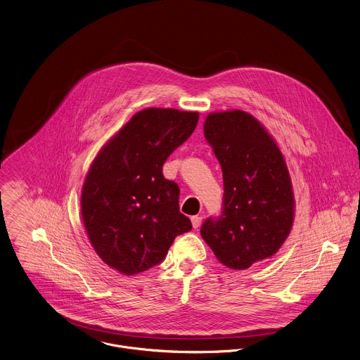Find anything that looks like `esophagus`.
Instances as JSON below:
<instances>
[{"label":"esophagus","mask_w":360,"mask_h":360,"mask_svg":"<svg viewBox=\"0 0 360 360\" xmlns=\"http://www.w3.org/2000/svg\"><path fill=\"white\" fill-rule=\"evenodd\" d=\"M191 221H192V226L196 229V228H199L200 224H202V217L193 216L191 218Z\"/></svg>","instance_id":"esophagus-1"}]
</instances>
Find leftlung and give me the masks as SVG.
Returning a JSON list of instances; mask_svg holds the SVG:
<instances>
[{"mask_svg":"<svg viewBox=\"0 0 360 360\" xmlns=\"http://www.w3.org/2000/svg\"><path fill=\"white\" fill-rule=\"evenodd\" d=\"M203 131L221 164L224 210L200 233L221 264L246 270L273 257L290 233L295 196L285 157L264 125L242 110L210 112Z\"/></svg>","mask_w":360,"mask_h":360,"instance_id":"1","label":"left lung"}]
</instances>
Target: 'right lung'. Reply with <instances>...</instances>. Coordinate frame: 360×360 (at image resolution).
Segmentation results:
<instances>
[{"mask_svg": "<svg viewBox=\"0 0 360 360\" xmlns=\"http://www.w3.org/2000/svg\"><path fill=\"white\" fill-rule=\"evenodd\" d=\"M198 120V111L144 108L90 164L82 219L93 249L115 271L136 276L154 267L174 239L192 229L179 213V188L162 176V164L192 135Z\"/></svg>", "mask_w": 360, "mask_h": 360, "instance_id": "1", "label": "right lung"}]
</instances>
